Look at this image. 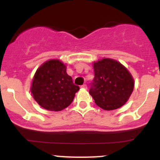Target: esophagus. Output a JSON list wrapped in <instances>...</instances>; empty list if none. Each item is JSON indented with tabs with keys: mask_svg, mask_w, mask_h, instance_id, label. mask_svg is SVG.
<instances>
[{
	"mask_svg": "<svg viewBox=\"0 0 160 160\" xmlns=\"http://www.w3.org/2000/svg\"><path fill=\"white\" fill-rule=\"evenodd\" d=\"M81 88H83V89H87V85H86V84H83V85L81 86Z\"/></svg>",
	"mask_w": 160,
	"mask_h": 160,
	"instance_id": "esophagus-1",
	"label": "esophagus"
}]
</instances>
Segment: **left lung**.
Segmentation results:
<instances>
[{
  "label": "left lung",
  "instance_id": "obj_1",
  "mask_svg": "<svg viewBox=\"0 0 160 160\" xmlns=\"http://www.w3.org/2000/svg\"><path fill=\"white\" fill-rule=\"evenodd\" d=\"M95 78L89 94L102 109L111 111L122 107L134 89V80L120 62L104 58L94 63Z\"/></svg>",
  "mask_w": 160,
  "mask_h": 160
}]
</instances>
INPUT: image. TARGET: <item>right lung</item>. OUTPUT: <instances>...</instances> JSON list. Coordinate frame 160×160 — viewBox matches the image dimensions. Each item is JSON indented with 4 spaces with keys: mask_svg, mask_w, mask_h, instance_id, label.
Segmentation results:
<instances>
[{
    "mask_svg": "<svg viewBox=\"0 0 160 160\" xmlns=\"http://www.w3.org/2000/svg\"><path fill=\"white\" fill-rule=\"evenodd\" d=\"M79 89L66 72L65 65L54 59L45 62L38 69L31 92L42 108L58 111L68 107Z\"/></svg>",
    "mask_w": 160,
    "mask_h": 160,
    "instance_id": "obj_1",
    "label": "right lung"
}]
</instances>
